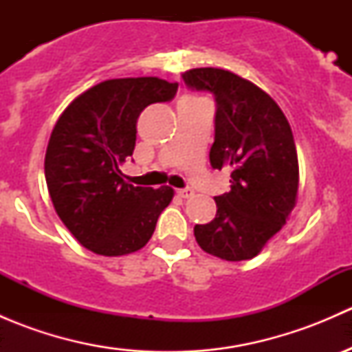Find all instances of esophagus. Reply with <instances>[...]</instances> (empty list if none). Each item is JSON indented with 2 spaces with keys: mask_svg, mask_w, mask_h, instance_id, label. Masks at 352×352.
<instances>
[{
  "mask_svg": "<svg viewBox=\"0 0 352 352\" xmlns=\"http://www.w3.org/2000/svg\"><path fill=\"white\" fill-rule=\"evenodd\" d=\"M192 194H194V190L189 189V187H186V189H179V190H177V196L182 197V199H189L190 196H192Z\"/></svg>",
  "mask_w": 352,
  "mask_h": 352,
  "instance_id": "esophagus-1",
  "label": "esophagus"
}]
</instances>
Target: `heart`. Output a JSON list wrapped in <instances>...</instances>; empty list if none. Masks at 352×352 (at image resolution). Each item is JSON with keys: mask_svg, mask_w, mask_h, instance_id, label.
<instances>
[{"mask_svg": "<svg viewBox=\"0 0 352 352\" xmlns=\"http://www.w3.org/2000/svg\"><path fill=\"white\" fill-rule=\"evenodd\" d=\"M182 102H187V104H204V100L199 97H194V95H189V97H184Z\"/></svg>", "mask_w": 352, "mask_h": 352, "instance_id": "heart-1", "label": "heart"}]
</instances>
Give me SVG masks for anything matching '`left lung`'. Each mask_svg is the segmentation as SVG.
Instances as JSON below:
<instances>
[{
  "label": "left lung",
  "mask_w": 352,
  "mask_h": 352,
  "mask_svg": "<svg viewBox=\"0 0 352 352\" xmlns=\"http://www.w3.org/2000/svg\"><path fill=\"white\" fill-rule=\"evenodd\" d=\"M182 78L192 90L214 95L209 162L232 172V190L214 197L216 218L194 226V236L202 250L223 261H248L296 206L300 170L289 122L264 90L232 71L196 67Z\"/></svg>",
  "instance_id": "8db88e82"
}]
</instances>
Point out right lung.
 I'll list each match as a JSON object with an SVG mask.
<instances>
[{
  "label": "right lung",
  "mask_w": 352,
  "mask_h": 352,
  "mask_svg": "<svg viewBox=\"0 0 352 352\" xmlns=\"http://www.w3.org/2000/svg\"><path fill=\"white\" fill-rule=\"evenodd\" d=\"M179 83L155 76L95 85L67 105L45 151V182L56 212L85 248L105 257L150 242L172 187H134L120 165L136 146L138 117L175 97Z\"/></svg>",
  "instance_id": "1"
}]
</instances>
